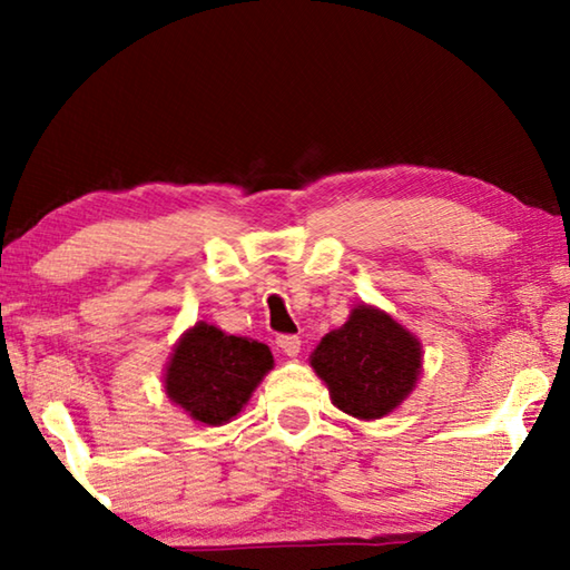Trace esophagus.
Masks as SVG:
<instances>
[{
	"mask_svg": "<svg viewBox=\"0 0 570 570\" xmlns=\"http://www.w3.org/2000/svg\"><path fill=\"white\" fill-rule=\"evenodd\" d=\"M276 344H278V350H282L286 356H296L298 352H302V340H298V336H294V334L278 336Z\"/></svg>",
	"mask_w": 570,
	"mask_h": 570,
	"instance_id": "1",
	"label": "esophagus"
}]
</instances>
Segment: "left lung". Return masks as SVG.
Returning a JSON list of instances; mask_svg holds the SVG:
<instances>
[{
	"label": "left lung",
	"instance_id": "left-lung-1",
	"mask_svg": "<svg viewBox=\"0 0 570 570\" xmlns=\"http://www.w3.org/2000/svg\"><path fill=\"white\" fill-rule=\"evenodd\" d=\"M308 364L334 407L370 422L387 417L417 387L422 344L392 314L356 304L340 330L322 336Z\"/></svg>",
	"mask_w": 570,
	"mask_h": 570
}]
</instances>
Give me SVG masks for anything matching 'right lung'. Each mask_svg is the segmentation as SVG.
Wrapping results in <instances>:
<instances>
[{
    "label": "right lung",
    "mask_w": 570,
    "mask_h": 570,
    "mask_svg": "<svg viewBox=\"0 0 570 570\" xmlns=\"http://www.w3.org/2000/svg\"><path fill=\"white\" fill-rule=\"evenodd\" d=\"M272 370L274 354L266 344L196 322L173 346L163 390L190 420L220 428L244 412Z\"/></svg>",
    "instance_id": "add662e5"
}]
</instances>
